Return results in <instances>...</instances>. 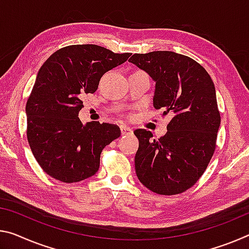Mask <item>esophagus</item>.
Instances as JSON below:
<instances>
[{
    "instance_id": "obj_1",
    "label": "esophagus",
    "mask_w": 249,
    "mask_h": 249,
    "mask_svg": "<svg viewBox=\"0 0 249 249\" xmlns=\"http://www.w3.org/2000/svg\"><path fill=\"white\" fill-rule=\"evenodd\" d=\"M121 133L122 135H128V134H132L133 131L127 126H121Z\"/></svg>"
}]
</instances>
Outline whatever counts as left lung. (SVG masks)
Listing matches in <instances>:
<instances>
[{"label":"left lung","instance_id":"1","mask_svg":"<svg viewBox=\"0 0 249 249\" xmlns=\"http://www.w3.org/2000/svg\"><path fill=\"white\" fill-rule=\"evenodd\" d=\"M128 61L156 83L154 107L173 116L159 140L146 129L134 132L136 175L156 194H179L199 179L215 152L220 125L215 85L202 65L171 51L134 54Z\"/></svg>","mask_w":249,"mask_h":249}]
</instances>
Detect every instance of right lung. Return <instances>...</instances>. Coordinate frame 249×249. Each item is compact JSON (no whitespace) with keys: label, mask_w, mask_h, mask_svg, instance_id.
<instances>
[{"label":"right lung","mask_w":249,"mask_h":249,"mask_svg":"<svg viewBox=\"0 0 249 249\" xmlns=\"http://www.w3.org/2000/svg\"><path fill=\"white\" fill-rule=\"evenodd\" d=\"M129 53H114L94 44L58 50L39 69L26 103L27 141L46 174L64 183L93 176L101 153L121 136L117 125L78 118L81 98L93 94L101 77L123 64Z\"/></svg>","instance_id":"1"}]
</instances>
